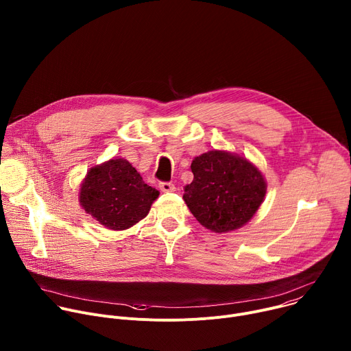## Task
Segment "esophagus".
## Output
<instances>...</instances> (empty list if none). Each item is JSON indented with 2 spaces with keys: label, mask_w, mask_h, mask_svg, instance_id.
<instances>
[{
  "label": "esophagus",
  "mask_w": 351,
  "mask_h": 351,
  "mask_svg": "<svg viewBox=\"0 0 351 351\" xmlns=\"http://www.w3.org/2000/svg\"><path fill=\"white\" fill-rule=\"evenodd\" d=\"M160 189H161L164 193L175 191V184L171 183V182H160Z\"/></svg>",
  "instance_id": "esophagus-1"
}]
</instances>
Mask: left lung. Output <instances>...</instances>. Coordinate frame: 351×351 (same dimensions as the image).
<instances>
[{"instance_id": "1", "label": "left lung", "mask_w": 351, "mask_h": 351, "mask_svg": "<svg viewBox=\"0 0 351 351\" xmlns=\"http://www.w3.org/2000/svg\"><path fill=\"white\" fill-rule=\"evenodd\" d=\"M194 179L183 198L195 219L213 232H229L247 223L261 206L267 186L247 160L226 152H208L191 162Z\"/></svg>"}]
</instances>
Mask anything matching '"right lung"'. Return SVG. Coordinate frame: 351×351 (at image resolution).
<instances>
[{"instance_id": "right-lung-1", "label": "right lung", "mask_w": 351, "mask_h": 351, "mask_svg": "<svg viewBox=\"0 0 351 351\" xmlns=\"http://www.w3.org/2000/svg\"><path fill=\"white\" fill-rule=\"evenodd\" d=\"M158 194L126 160L117 158L90 169L82 183L80 204L101 225L123 230L148 214Z\"/></svg>"}]
</instances>
